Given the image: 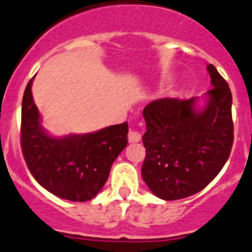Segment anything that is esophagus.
<instances>
[{
  "instance_id": "esophagus-1",
  "label": "esophagus",
  "mask_w": 252,
  "mask_h": 252,
  "mask_svg": "<svg viewBox=\"0 0 252 252\" xmlns=\"http://www.w3.org/2000/svg\"><path fill=\"white\" fill-rule=\"evenodd\" d=\"M128 140L130 142H138L141 140V134L138 130H129Z\"/></svg>"
}]
</instances>
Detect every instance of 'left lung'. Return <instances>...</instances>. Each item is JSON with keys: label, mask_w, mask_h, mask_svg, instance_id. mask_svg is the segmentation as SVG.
I'll return each instance as SVG.
<instances>
[{"label": "left lung", "mask_w": 252, "mask_h": 252, "mask_svg": "<svg viewBox=\"0 0 252 252\" xmlns=\"http://www.w3.org/2000/svg\"><path fill=\"white\" fill-rule=\"evenodd\" d=\"M212 89L199 97L157 98L142 111L146 156L141 175L162 200H179L201 191L220 173L233 145L232 93L213 64Z\"/></svg>", "instance_id": "8db88e82"}]
</instances>
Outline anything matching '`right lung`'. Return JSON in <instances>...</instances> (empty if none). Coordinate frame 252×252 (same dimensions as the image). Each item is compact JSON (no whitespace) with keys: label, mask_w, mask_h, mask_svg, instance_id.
<instances>
[{"label":"right lung","mask_w":252,"mask_h":252,"mask_svg":"<svg viewBox=\"0 0 252 252\" xmlns=\"http://www.w3.org/2000/svg\"><path fill=\"white\" fill-rule=\"evenodd\" d=\"M34 78L28 83L22 102L20 144L28 168L35 180L56 196L89 201L101 191L114 159L128 144V123L94 133L50 135L32 98Z\"/></svg>","instance_id":"add662e5"}]
</instances>
